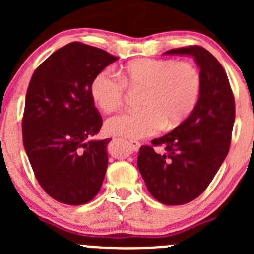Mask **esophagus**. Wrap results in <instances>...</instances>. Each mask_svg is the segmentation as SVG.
Wrapping results in <instances>:
<instances>
[{
    "label": "esophagus",
    "mask_w": 254,
    "mask_h": 254,
    "mask_svg": "<svg viewBox=\"0 0 254 254\" xmlns=\"http://www.w3.org/2000/svg\"><path fill=\"white\" fill-rule=\"evenodd\" d=\"M129 145H130V148H131L132 151H139V148H140L139 141H136V140H130Z\"/></svg>",
    "instance_id": "esophagus-1"
}]
</instances>
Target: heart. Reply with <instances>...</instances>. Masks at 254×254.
Wrapping results in <instances>:
<instances>
[{"instance_id": "1", "label": "heart", "mask_w": 254, "mask_h": 254, "mask_svg": "<svg viewBox=\"0 0 254 254\" xmlns=\"http://www.w3.org/2000/svg\"><path fill=\"white\" fill-rule=\"evenodd\" d=\"M125 87L143 89L142 109L112 117L106 129L111 135L142 139L184 122L198 104L203 79L198 67L187 61L142 58L123 65L118 77L108 71L99 72L89 91L101 111L112 113L122 107Z\"/></svg>"}]
</instances>
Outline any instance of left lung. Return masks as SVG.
<instances>
[{
    "label": "left lung",
    "mask_w": 254,
    "mask_h": 254,
    "mask_svg": "<svg viewBox=\"0 0 254 254\" xmlns=\"http://www.w3.org/2000/svg\"><path fill=\"white\" fill-rule=\"evenodd\" d=\"M165 54L195 59L203 79L200 98L173 131L140 147L137 167L156 200L183 205L205 190L229 153L235 98L224 67L206 49L190 45ZM156 145H163L166 153H156Z\"/></svg>",
    "instance_id": "8db88e82"
}]
</instances>
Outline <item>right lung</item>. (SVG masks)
Returning a JSON list of instances; mask_svg holds the SVG:
<instances>
[{
	"mask_svg": "<svg viewBox=\"0 0 254 254\" xmlns=\"http://www.w3.org/2000/svg\"><path fill=\"white\" fill-rule=\"evenodd\" d=\"M117 60L102 49L73 42L40 64L29 82L23 145L40 187L60 203H88L103 183L111 139L89 140L103 124L89 87Z\"/></svg>",
	"mask_w": 254,
	"mask_h": 254,
	"instance_id": "right-lung-1",
	"label": "right lung"
}]
</instances>
